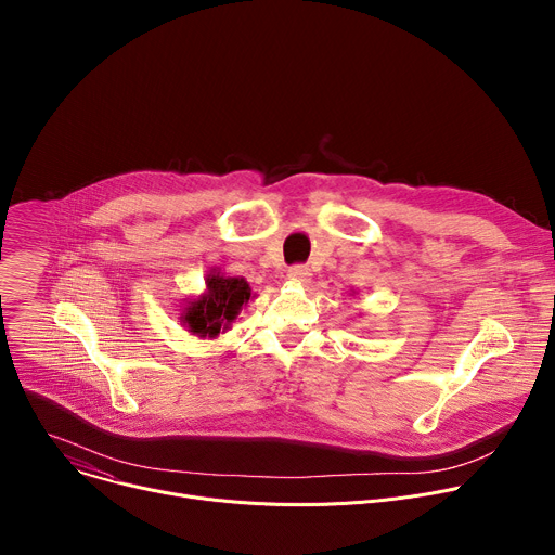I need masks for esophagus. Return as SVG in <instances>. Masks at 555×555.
Wrapping results in <instances>:
<instances>
[{"mask_svg": "<svg viewBox=\"0 0 555 555\" xmlns=\"http://www.w3.org/2000/svg\"><path fill=\"white\" fill-rule=\"evenodd\" d=\"M287 276H289V281H294V283H298V285H307V283L311 281V272H309V268H305V266H294V268H289V270H287Z\"/></svg>", "mask_w": 555, "mask_h": 555, "instance_id": "1", "label": "esophagus"}]
</instances>
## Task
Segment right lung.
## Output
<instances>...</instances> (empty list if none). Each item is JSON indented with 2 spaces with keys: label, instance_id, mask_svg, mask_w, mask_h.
<instances>
[{
  "label": "right lung",
  "instance_id": "obj_1",
  "mask_svg": "<svg viewBox=\"0 0 555 555\" xmlns=\"http://www.w3.org/2000/svg\"><path fill=\"white\" fill-rule=\"evenodd\" d=\"M253 298L255 294L246 279L225 276L212 268L206 274V289L182 305L180 323L197 338H217L230 330Z\"/></svg>",
  "mask_w": 555,
  "mask_h": 555
}]
</instances>
